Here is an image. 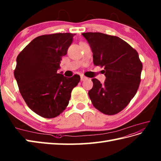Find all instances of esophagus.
Wrapping results in <instances>:
<instances>
[{"mask_svg": "<svg viewBox=\"0 0 161 161\" xmlns=\"http://www.w3.org/2000/svg\"><path fill=\"white\" fill-rule=\"evenodd\" d=\"M87 80V77H85L84 76H80V80L81 81H83V80Z\"/></svg>", "mask_w": 161, "mask_h": 161, "instance_id": "1", "label": "esophagus"}]
</instances>
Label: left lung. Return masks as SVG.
Segmentation results:
<instances>
[{"mask_svg": "<svg viewBox=\"0 0 161 161\" xmlns=\"http://www.w3.org/2000/svg\"><path fill=\"white\" fill-rule=\"evenodd\" d=\"M93 53L96 66L104 67L106 80L92 78L88 94L93 106L108 115L122 111L135 96L140 83L142 63L136 50L119 37L101 32L82 34Z\"/></svg>", "mask_w": 161, "mask_h": 161, "instance_id": "left-lung-1", "label": "left lung"}]
</instances>
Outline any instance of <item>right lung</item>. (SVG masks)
<instances>
[{
	"label": "right lung",
	"instance_id": "add662e5",
	"mask_svg": "<svg viewBox=\"0 0 161 161\" xmlns=\"http://www.w3.org/2000/svg\"><path fill=\"white\" fill-rule=\"evenodd\" d=\"M75 34L55 33L39 36L16 58L14 71L19 92L28 106L44 118H53L69 104L80 76L71 78L58 74L62 58L67 53Z\"/></svg>",
	"mask_w": 161,
	"mask_h": 161
}]
</instances>
